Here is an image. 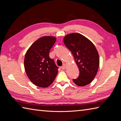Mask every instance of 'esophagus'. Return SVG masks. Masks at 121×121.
I'll return each instance as SVG.
<instances>
[{
    "label": "esophagus",
    "mask_w": 121,
    "mask_h": 121,
    "mask_svg": "<svg viewBox=\"0 0 121 121\" xmlns=\"http://www.w3.org/2000/svg\"><path fill=\"white\" fill-rule=\"evenodd\" d=\"M66 66H67V65H66L65 64H64V65L61 67V69H62L63 70H64V69H66Z\"/></svg>",
    "instance_id": "esophagus-1"
}]
</instances>
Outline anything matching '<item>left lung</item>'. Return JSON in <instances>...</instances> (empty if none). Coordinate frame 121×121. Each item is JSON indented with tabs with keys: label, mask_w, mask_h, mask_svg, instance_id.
Returning a JSON list of instances; mask_svg holds the SVG:
<instances>
[{
	"label": "left lung",
	"mask_w": 121,
	"mask_h": 121,
	"mask_svg": "<svg viewBox=\"0 0 121 121\" xmlns=\"http://www.w3.org/2000/svg\"><path fill=\"white\" fill-rule=\"evenodd\" d=\"M63 41L71 52L80 71L78 78L73 81L79 86L90 84L95 78L99 66V56L94 44L79 33L67 35Z\"/></svg>",
	"instance_id": "obj_1"
}]
</instances>
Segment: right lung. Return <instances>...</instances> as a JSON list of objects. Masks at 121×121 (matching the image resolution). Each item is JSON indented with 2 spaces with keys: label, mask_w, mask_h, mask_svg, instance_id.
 I'll list each match as a JSON object with an SVG mask.
<instances>
[{
  "label": "right lung",
  "mask_w": 121,
  "mask_h": 121,
  "mask_svg": "<svg viewBox=\"0 0 121 121\" xmlns=\"http://www.w3.org/2000/svg\"><path fill=\"white\" fill-rule=\"evenodd\" d=\"M55 37L43 36L35 41L27 51L24 68L30 81L37 86L47 87L54 81L58 67L49 57Z\"/></svg>",
  "instance_id": "1"
}]
</instances>
